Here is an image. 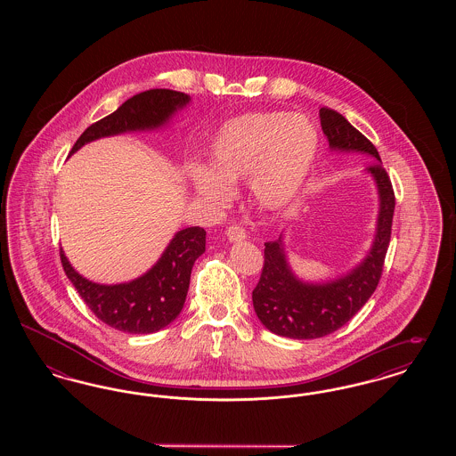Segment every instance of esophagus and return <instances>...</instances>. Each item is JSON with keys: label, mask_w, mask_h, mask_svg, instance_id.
<instances>
[{"label": "esophagus", "mask_w": 456, "mask_h": 456, "mask_svg": "<svg viewBox=\"0 0 456 456\" xmlns=\"http://www.w3.org/2000/svg\"><path fill=\"white\" fill-rule=\"evenodd\" d=\"M225 234H227V239H229L231 242L246 239V231H244L240 225H238V224H236V225H229L227 231H225Z\"/></svg>", "instance_id": "34e87169"}]
</instances>
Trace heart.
<instances>
[{"mask_svg":"<svg viewBox=\"0 0 456 456\" xmlns=\"http://www.w3.org/2000/svg\"><path fill=\"white\" fill-rule=\"evenodd\" d=\"M320 149L316 126L285 110L246 112L224 123L208 149V169L193 171L195 190L205 200L227 203L232 183L249 179L261 207L290 205L313 169Z\"/></svg>","mask_w":456,"mask_h":456,"instance_id":"1","label":"heart"}]
</instances>
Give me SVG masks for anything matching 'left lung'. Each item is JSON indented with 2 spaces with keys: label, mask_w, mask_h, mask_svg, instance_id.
I'll use <instances>...</instances> for the list:
<instances>
[{
  "label": "left lung",
  "mask_w": 456,
  "mask_h": 456,
  "mask_svg": "<svg viewBox=\"0 0 456 456\" xmlns=\"http://www.w3.org/2000/svg\"><path fill=\"white\" fill-rule=\"evenodd\" d=\"M320 121L331 149L364 152L374 159L368 173L378 186L379 217L376 239L366 260L346 277L331 282H301L287 265L282 240L265 242V263L253 290L255 311L270 331L297 340L320 338L337 331L368 303L383 273L395 212L390 175L376 147L333 109H320Z\"/></svg>",
  "instance_id": "left-lung-1"
}]
</instances>
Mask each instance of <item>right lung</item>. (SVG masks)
<instances>
[{
    "instance_id": "right-lung-1",
    "label": "right lung",
    "mask_w": 456,
    "mask_h": 456,
    "mask_svg": "<svg viewBox=\"0 0 456 456\" xmlns=\"http://www.w3.org/2000/svg\"><path fill=\"white\" fill-rule=\"evenodd\" d=\"M188 102L190 97L186 94L169 88L140 92L112 114L90 125L75 142L71 153L102 136L159 128L173 116L175 109ZM205 236L203 227L179 231L160 260L143 277L118 285L88 282L71 268L63 251H60V258L66 277L102 323L126 333H153L169 325L181 313L190 287L191 268L196 258L205 251Z\"/></svg>"
}]
</instances>
